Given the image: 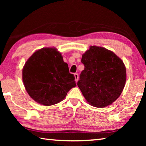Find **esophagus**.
I'll list each match as a JSON object with an SVG mask.
<instances>
[{
	"label": "esophagus",
	"mask_w": 146,
	"mask_h": 146,
	"mask_svg": "<svg viewBox=\"0 0 146 146\" xmlns=\"http://www.w3.org/2000/svg\"><path fill=\"white\" fill-rule=\"evenodd\" d=\"M74 76H75V81H76V82H77L78 79V73H75V74H74Z\"/></svg>",
	"instance_id": "34e87169"
}]
</instances>
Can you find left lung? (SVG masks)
<instances>
[{"mask_svg":"<svg viewBox=\"0 0 146 146\" xmlns=\"http://www.w3.org/2000/svg\"><path fill=\"white\" fill-rule=\"evenodd\" d=\"M81 62L84 70L77 86L86 101L97 108L111 104L121 95L126 81L123 61L111 51L91 46Z\"/></svg>","mask_w":146,"mask_h":146,"instance_id":"1","label":"left lung"}]
</instances>
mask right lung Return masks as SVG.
I'll list each match as a JSON object with an SVG mask.
<instances>
[{
	"label": "right lung",
	"instance_id": "1",
	"mask_svg": "<svg viewBox=\"0 0 146 146\" xmlns=\"http://www.w3.org/2000/svg\"><path fill=\"white\" fill-rule=\"evenodd\" d=\"M23 80L31 98L44 106L61 102L76 86L68 64L55 48H43L35 51L24 66Z\"/></svg>",
	"mask_w": 146,
	"mask_h": 146
}]
</instances>
